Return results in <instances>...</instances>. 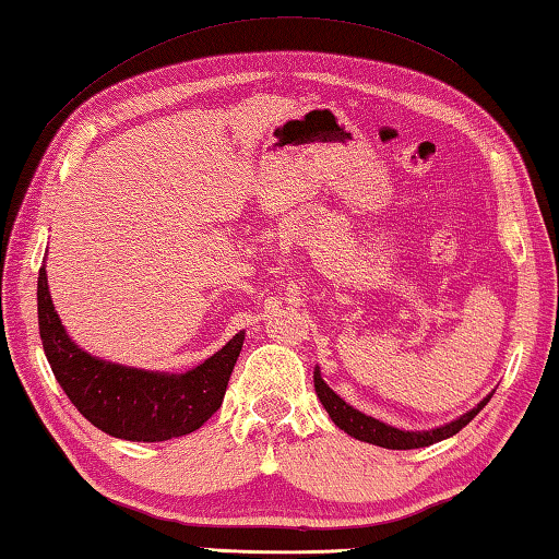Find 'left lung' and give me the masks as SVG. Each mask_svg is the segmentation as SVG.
Returning <instances> with one entry per match:
<instances>
[{"label":"left lung","mask_w":559,"mask_h":559,"mask_svg":"<svg viewBox=\"0 0 559 559\" xmlns=\"http://www.w3.org/2000/svg\"><path fill=\"white\" fill-rule=\"evenodd\" d=\"M313 382H316L318 400L323 402L325 412L330 414V419L335 421V427H340L357 441L374 443V447H382V449H424V447H431V443H437V441L449 439V437H453V433H459L463 427H466L473 416H476L488 404L490 396H493V392H490L476 406H473L471 412H466L463 416H459V419H453L449 424H443V427L429 429V431H402L396 427H390V424H384L380 419H374V416L362 414L359 409H355V406H349L345 400H340V396L325 384L323 377H320V367H316Z\"/></svg>","instance_id":"left-lung-1"}]
</instances>
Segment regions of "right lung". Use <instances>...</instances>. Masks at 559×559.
<instances>
[{"instance_id":"1","label":"right lung","mask_w":559,"mask_h":559,"mask_svg":"<svg viewBox=\"0 0 559 559\" xmlns=\"http://www.w3.org/2000/svg\"><path fill=\"white\" fill-rule=\"evenodd\" d=\"M39 333L53 377L71 404L100 431L126 441H167L202 427L219 409L243 345V330L219 353L182 374L153 372L93 357L66 333L39 269Z\"/></svg>"}]
</instances>
